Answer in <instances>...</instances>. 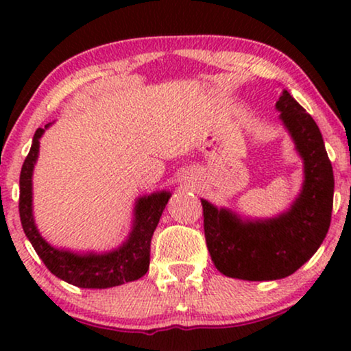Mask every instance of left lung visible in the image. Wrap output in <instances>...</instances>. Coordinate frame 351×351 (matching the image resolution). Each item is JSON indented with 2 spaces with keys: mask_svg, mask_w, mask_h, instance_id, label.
Listing matches in <instances>:
<instances>
[{
  "mask_svg": "<svg viewBox=\"0 0 351 351\" xmlns=\"http://www.w3.org/2000/svg\"><path fill=\"white\" fill-rule=\"evenodd\" d=\"M276 110L304 160V184L291 208L271 219H243L201 199L206 244L215 268L225 276L281 280L310 261L328 234L334 172L323 136L315 119L286 89Z\"/></svg>",
  "mask_w": 351,
  "mask_h": 351,
  "instance_id": "1",
  "label": "left lung"
}]
</instances>
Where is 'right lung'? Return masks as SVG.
Instances as JSON below:
<instances>
[{
    "instance_id": "obj_1",
    "label": "right lung",
    "mask_w": 351,
    "mask_h": 351,
    "mask_svg": "<svg viewBox=\"0 0 351 351\" xmlns=\"http://www.w3.org/2000/svg\"><path fill=\"white\" fill-rule=\"evenodd\" d=\"M51 126L47 124L45 129ZM45 129H36L33 136L32 148L21 171V198H19V213H21L22 228L28 241L32 243L38 256L52 275L64 280L69 285L84 287V289H107V287L121 286L124 282L136 281L148 271L150 265V244L152 237L160 222L169 191H155L152 195L141 196L134 206V220L131 233L121 246L108 252H73L66 249L51 246L38 232L35 217H33V169H35L38 153H40V138Z\"/></svg>"
}]
</instances>
